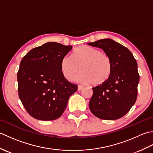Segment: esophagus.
Instances as JSON below:
<instances>
[{
    "instance_id": "1",
    "label": "esophagus",
    "mask_w": 153,
    "mask_h": 153,
    "mask_svg": "<svg viewBox=\"0 0 153 153\" xmlns=\"http://www.w3.org/2000/svg\"><path fill=\"white\" fill-rule=\"evenodd\" d=\"M83 88V87L82 85H78V87H77V90L80 91V90H82Z\"/></svg>"
}]
</instances>
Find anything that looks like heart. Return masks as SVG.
I'll return each mask as SVG.
<instances>
[{
  "instance_id": "1",
  "label": "heart",
  "mask_w": 153,
  "mask_h": 153,
  "mask_svg": "<svg viewBox=\"0 0 153 153\" xmlns=\"http://www.w3.org/2000/svg\"><path fill=\"white\" fill-rule=\"evenodd\" d=\"M64 76L73 80L80 70L83 71L77 77L79 82L99 85L109 79L112 70V61L108 54L87 45L76 48L72 57L65 56L61 61Z\"/></svg>"
}]
</instances>
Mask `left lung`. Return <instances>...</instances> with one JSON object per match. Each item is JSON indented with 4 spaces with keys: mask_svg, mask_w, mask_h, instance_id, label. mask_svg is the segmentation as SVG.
<instances>
[{
    "mask_svg": "<svg viewBox=\"0 0 153 153\" xmlns=\"http://www.w3.org/2000/svg\"><path fill=\"white\" fill-rule=\"evenodd\" d=\"M87 44L102 48L112 64L109 79L93 87L91 112L102 120L119 119L129 111L137 100L139 82L137 62L128 48L110 39Z\"/></svg>",
    "mask_w": 153,
    "mask_h": 153,
    "instance_id": "1",
    "label": "left lung"
}]
</instances>
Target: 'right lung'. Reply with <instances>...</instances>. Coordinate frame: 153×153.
Returning a JSON list of instances; mask_svg holds the SVG:
<instances>
[{
    "label": "right lung",
    "instance_id": "add662e5",
    "mask_svg": "<svg viewBox=\"0 0 153 153\" xmlns=\"http://www.w3.org/2000/svg\"><path fill=\"white\" fill-rule=\"evenodd\" d=\"M72 46L49 42L31 49L21 60L18 71V95L33 118L49 121L62 115L77 85L65 78L61 61Z\"/></svg>",
    "mask_w": 153,
    "mask_h": 153
}]
</instances>
